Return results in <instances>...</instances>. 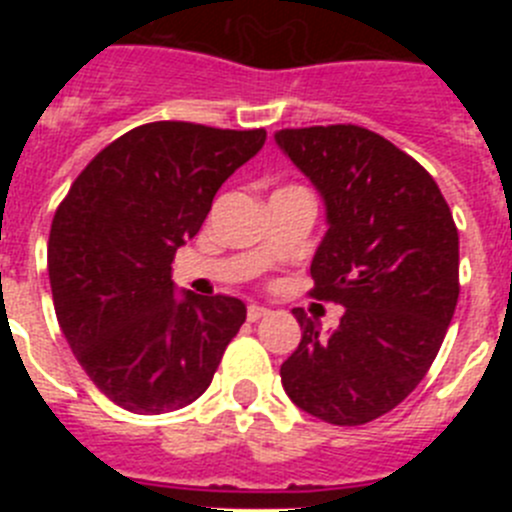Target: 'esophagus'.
<instances>
[{"mask_svg":"<svg viewBox=\"0 0 512 512\" xmlns=\"http://www.w3.org/2000/svg\"><path fill=\"white\" fill-rule=\"evenodd\" d=\"M248 320H251V323H256V320H261L264 318V315H269V307H264V305H248Z\"/></svg>","mask_w":512,"mask_h":512,"instance_id":"obj_1","label":"esophagus"}]
</instances>
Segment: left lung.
Here are the masks:
<instances>
[{
  "label": "left lung",
  "instance_id": "obj_1",
  "mask_svg": "<svg viewBox=\"0 0 512 512\" xmlns=\"http://www.w3.org/2000/svg\"><path fill=\"white\" fill-rule=\"evenodd\" d=\"M325 202L310 297L346 307L323 336L302 307L297 351L282 364L297 408L364 425L397 408L431 369L459 300V233L433 176L359 125L274 135Z\"/></svg>",
  "mask_w": 512,
  "mask_h": 512
}]
</instances>
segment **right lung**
Wrapping results in <instances>:
<instances>
[{
	"instance_id": "1",
	"label": "right lung",
	"mask_w": 512,
	"mask_h": 512,
	"mask_svg": "<svg viewBox=\"0 0 512 512\" xmlns=\"http://www.w3.org/2000/svg\"><path fill=\"white\" fill-rule=\"evenodd\" d=\"M264 140V128L148 122L102 148L58 205L48 238L58 325L120 408L158 415L197 400L246 323L238 297H174L171 261Z\"/></svg>"
}]
</instances>
